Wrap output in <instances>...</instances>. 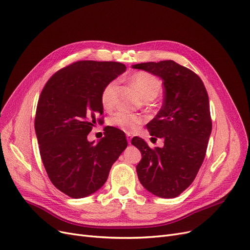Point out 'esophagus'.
<instances>
[{"label": "esophagus", "instance_id": "34e87169", "mask_svg": "<svg viewBox=\"0 0 250 250\" xmlns=\"http://www.w3.org/2000/svg\"><path fill=\"white\" fill-rule=\"evenodd\" d=\"M132 138H133L132 135H129V134L126 135V140H127V143H128V144H130V141H132Z\"/></svg>", "mask_w": 250, "mask_h": 250}]
</instances>
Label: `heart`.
<instances>
[{"label":"heart","mask_w":250,"mask_h":250,"mask_svg":"<svg viewBox=\"0 0 250 250\" xmlns=\"http://www.w3.org/2000/svg\"><path fill=\"white\" fill-rule=\"evenodd\" d=\"M132 84L145 100H152L156 98L159 95L162 88L161 82L158 79L146 72H140L134 75L132 78ZM116 85L117 82L113 80L104 86L101 92V103L104 108L109 109L113 106ZM142 123L143 118L140 115L125 111L115 112L108 120L109 125L121 128L128 134L136 132Z\"/></svg>","instance_id":"obj_1"}]
</instances>
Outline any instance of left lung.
Masks as SVG:
<instances>
[{
  "mask_svg": "<svg viewBox=\"0 0 250 250\" xmlns=\"http://www.w3.org/2000/svg\"><path fill=\"white\" fill-rule=\"evenodd\" d=\"M132 68L159 77L164 86L162 107L147 125L151 136L164 139V146L151 149L141 138L132 140L142 154L137 165L139 180L159 198H176L198 174L212 132L206 87L198 75L173 61Z\"/></svg>",
  "mask_w": 250,
  "mask_h": 250,
  "instance_id": "obj_1",
  "label": "left lung"
}]
</instances>
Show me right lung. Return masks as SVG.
<instances>
[{
	"label": "right lung",
	"mask_w": 250,
	"mask_h": 250,
	"mask_svg": "<svg viewBox=\"0 0 250 250\" xmlns=\"http://www.w3.org/2000/svg\"><path fill=\"white\" fill-rule=\"evenodd\" d=\"M125 69L115 62H76L52 75L42 91L34 123L39 152L52 185L70 198L101 188L127 146L125 133L115 127L97 144L87 139L103 113L104 86Z\"/></svg>",
	"instance_id": "obj_1"
}]
</instances>
